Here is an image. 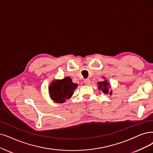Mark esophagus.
Listing matches in <instances>:
<instances>
[{"mask_svg":"<svg viewBox=\"0 0 153 153\" xmlns=\"http://www.w3.org/2000/svg\"><path fill=\"white\" fill-rule=\"evenodd\" d=\"M90 80L88 78L87 79H85V80H84V83H85V85H89L90 84Z\"/></svg>","mask_w":153,"mask_h":153,"instance_id":"1","label":"esophagus"}]
</instances>
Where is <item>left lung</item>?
Masks as SVG:
<instances>
[{"label":"left lung","instance_id":"8db88e82","mask_svg":"<svg viewBox=\"0 0 153 153\" xmlns=\"http://www.w3.org/2000/svg\"><path fill=\"white\" fill-rule=\"evenodd\" d=\"M97 85H98V88L100 90H102L103 91V93L104 94H108L110 95H112V91H111L109 92L108 89L110 88V84L108 83V82L107 80H104L103 82H100L97 83Z\"/></svg>","mask_w":153,"mask_h":153}]
</instances>
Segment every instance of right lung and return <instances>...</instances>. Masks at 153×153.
I'll return each instance as SVG.
<instances>
[{"instance_id":"1","label":"right lung","mask_w":153,"mask_h":153,"mask_svg":"<svg viewBox=\"0 0 153 153\" xmlns=\"http://www.w3.org/2000/svg\"><path fill=\"white\" fill-rule=\"evenodd\" d=\"M77 87L78 85L67 76L62 80H53L49 86V94L54 102L64 103L71 97Z\"/></svg>"}]
</instances>
